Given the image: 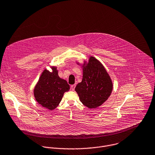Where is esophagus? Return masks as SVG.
Instances as JSON below:
<instances>
[{
  "mask_svg": "<svg viewBox=\"0 0 155 155\" xmlns=\"http://www.w3.org/2000/svg\"><path fill=\"white\" fill-rule=\"evenodd\" d=\"M75 86H76V84H72V85H71V88L72 91H74V90H75Z\"/></svg>",
  "mask_w": 155,
  "mask_h": 155,
  "instance_id": "esophagus-1",
  "label": "esophagus"
}]
</instances>
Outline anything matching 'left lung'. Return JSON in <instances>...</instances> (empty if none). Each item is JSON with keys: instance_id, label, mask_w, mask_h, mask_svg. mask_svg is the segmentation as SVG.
Listing matches in <instances>:
<instances>
[{"instance_id": "8db88e82", "label": "left lung", "mask_w": 155, "mask_h": 155, "mask_svg": "<svg viewBox=\"0 0 155 155\" xmlns=\"http://www.w3.org/2000/svg\"><path fill=\"white\" fill-rule=\"evenodd\" d=\"M83 79L75 88L80 101L89 109L103 104L110 97L113 84L103 64L91 57L83 66Z\"/></svg>"}]
</instances>
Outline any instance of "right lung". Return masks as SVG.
I'll list each match as a JSON object with an SVG mask.
<instances>
[{
    "mask_svg": "<svg viewBox=\"0 0 155 155\" xmlns=\"http://www.w3.org/2000/svg\"><path fill=\"white\" fill-rule=\"evenodd\" d=\"M52 69L51 72L44 70L34 90L36 101L51 110L58 106L64 93L70 89L68 82L59 77L57 68L53 67Z\"/></svg>",
    "mask_w": 155,
    "mask_h": 155,
    "instance_id": "1",
    "label": "right lung"
}]
</instances>
